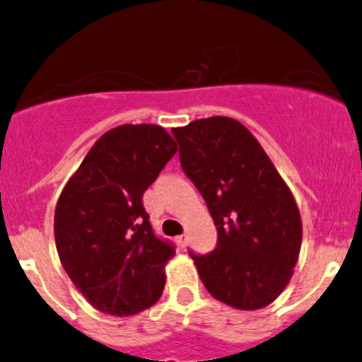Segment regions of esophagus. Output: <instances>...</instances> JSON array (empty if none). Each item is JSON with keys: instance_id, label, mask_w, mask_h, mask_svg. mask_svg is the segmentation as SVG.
<instances>
[{"instance_id": "obj_1", "label": "esophagus", "mask_w": 362, "mask_h": 362, "mask_svg": "<svg viewBox=\"0 0 362 362\" xmlns=\"http://www.w3.org/2000/svg\"><path fill=\"white\" fill-rule=\"evenodd\" d=\"M175 240H177V244L180 245V247H185V245H187V235H178L177 238H175Z\"/></svg>"}]
</instances>
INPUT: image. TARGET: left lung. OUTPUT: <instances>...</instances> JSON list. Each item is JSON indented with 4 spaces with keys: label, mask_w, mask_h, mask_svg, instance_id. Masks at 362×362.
Listing matches in <instances>:
<instances>
[{
    "label": "left lung",
    "mask_w": 362,
    "mask_h": 362,
    "mask_svg": "<svg viewBox=\"0 0 362 362\" xmlns=\"http://www.w3.org/2000/svg\"><path fill=\"white\" fill-rule=\"evenodd\" d=\"M180 164L205 199L217 245L194 255L210 296L237 310H259L288 285L303 223L288 185L255 136L228 117L173 129Z\"/></svg>",
    "instance_id": "8db88e82"
}]
</instances>
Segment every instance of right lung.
<instances>
[{"label":"right lung","mask_w":362,"mask_h":362,"mask_svg":"<svg viewBox=\"0 0 362 362\" xmlns=\"http://www.w3.org/2000/svg\"><path fill=\"white\" fill-rule=\"evenodd\" d=\"M175 153L159 125H120L92 146L62 191L54 212L59 259L103 313L136 315L163 293L175 245L153 233L143 194Z\"/></svg>","instance_id":"right-lung-1"}]
</instances>
